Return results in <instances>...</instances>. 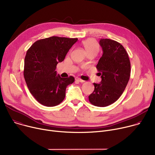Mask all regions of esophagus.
I'll return each mask as SVG.
<instances>
[{"label":"esophagus","instance_id":"34e87169","mask_svg":"<svg viewBox=\"0 0 155 155\" xmlns=\"http://www.w3.org/2000/svg\"><path fill=\"white\" fill-rule=\"evenodd\" d=\"M75 81L80 82V83H83V82H85V81L83 80H81V79H80V78H75Z\"/></svg>","mask_w":155,"mask_h":155}]
</instances>
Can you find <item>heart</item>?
<instances>
[{"instance_id": "heart-1", "label": "heart", "mask_w": 155, "mask_h": 155, "mask_svg": "<svg viewBox=\"0 0 155 155\" xmlns=\"http://www.w3.org/2000/svg\"><path fill=\"white\" fill-rule=\"evenodd\" d=\"M83 46L86 50L87 54L94 53L96 54L99 50V46L96 41L93 38H89L85 40H83L81 42Z\"/></svg>"}]
</instances>
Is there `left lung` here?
Here are the masks:
<instances>
[{
	"mask_svg": "<svg viewBox=\"0 0 155 155\" xmlns=\"http://www.w3.org/2000/svg\"><path fill=\"white\" fill-rule=\"evenodd\" d=\"M103 55L96 65L100 83H93L94 91L88 96L94 106L106 107L116 102L123 93L130 75V62L125 48L118 42L101 39Z\"/></svg>",
	"mask_w": 155,
	"mask_h": 155,
	"instance_id": "8db88e82",
	"label": "left lung"
}]
</instances>
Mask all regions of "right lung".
Segmentation results:
<instances>
[{
  "label": "right lung",
  "instance_id": "add662e5",
  "mask_svg": "<svg viewBox=\"0 0 155 155\" xmlns=\"http://www.w3.org/2000/svg\"><path fill=\"white\" fill-rule=\"evenodd\" d=\"M77 41V38L52 36L36 41L27 51L24 78L30 93L40 104L52 107L64 100L66 88L75 78L57 75L56 66L64 60Z\"/></svg>",
  "mask_w": 155,
  "mask_h": 155
}]
</instances>
